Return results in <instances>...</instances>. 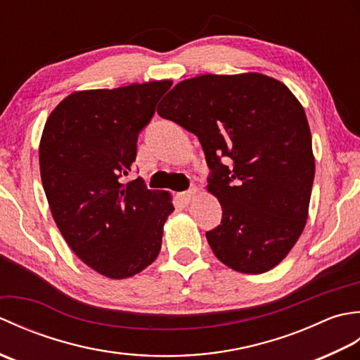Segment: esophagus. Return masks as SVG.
Segmentation results:
<instances>
[{"instance_id": "esophagus-1", "label": "esophagus", "mask_w": 360, "mask_h": 360, "mask_svg": "<svg viewBox=\"0 0 360 360\" xmlns=\"http://www.w3.org/2000/svg\"><path fill=\"white\" fill-rule=\"evenodd\" d=\"M196 193H198V188H190V190H187V192L179 193L178 198H179V201H181L182 204L187 205V204L192 202V200L196 196Z\"/></svg>"}]
</instances>
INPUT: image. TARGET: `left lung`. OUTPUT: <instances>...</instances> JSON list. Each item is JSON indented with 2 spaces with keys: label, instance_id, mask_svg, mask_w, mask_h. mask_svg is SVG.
Here are the masks:
<instances>
[{
  "label": "left lung",
  "instance_id": "obj_1",
  "mask_svg": "<svg viewBox=\"0 0 360 360\" xmlns=\"http://www.w3.org/2000/svg\"><path fill=\"white\" fill-rule=\"evenodd\" d=\"M200 139L207 190L223 221L205 233L221 263L263 274L281 263L307 226L316 162L307 114L289 88L259 72L179 82L158 106Z\"/></svg>",
  "mask_w": 360,
  "mask_h": 360
}]
</instances>
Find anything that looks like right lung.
Wrapping results in <instances>:
<instances>
[{
	"label": "right lung",
	"instance_id": "add662e5",
	"mask_svg": "<svg viewBox=\"0 0 360 360\" xmlns=\"http://www.w3.org/2000/svg\"><path fill=\"white\" fill-rule=\"evenodd\" d=\"M172 80L75 91L49 114L40 141V173L52 218L91 269L129 278L158 258L174 210L172 195L148 190L131 172L137 134Z\"/></svg>",
	"mask_w": 360,
	"mask_h": 360
}]
</instances>
